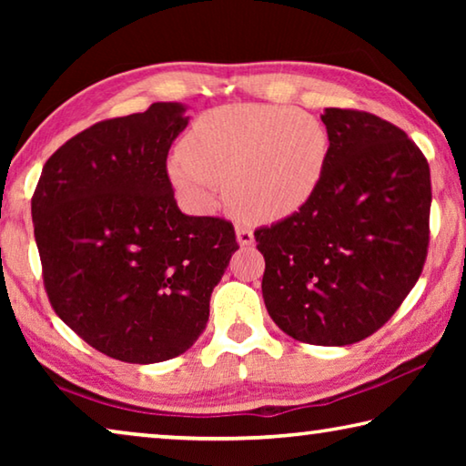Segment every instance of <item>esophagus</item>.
Returning a JSON list of instances; mask_svg holds the SVG:
<instances>
[{
  "mask_svg": "<svg viewBox=\"0 0 466 466\" xmlns=\"http://www.w3.org/2000/svg\"><path fill=\"white\" fill-rule=\"evenodd\" d=\"M236 238H238L240 247H250V244L255 242V234H252L248 226L238 224V226H236Z\"/></svg>",
  "mask_w": 466,
  "mask_h": 466,
  "instance_id": "esophagus-1",
  "label": "esophagus"
}]
</instances>
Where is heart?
<instances>
[{
	"instance_id": "obj_1",
	"label": "heart",
	"mask_w": 466,
	"mask_h": 466,
	"mask_svg": "<svg viewBox=\"0 0 466 466\" xmlns=\"http://www.w3.org/2000/svg\"><path fill=\"white\" fill-rule=\"evenodd\" d=\"M329 157V133L299 108L230 105L205 113L168 172L195 209L209 211L222 185L238 214L286 218L310 199Z\"/></svg>"
}]
</instances>
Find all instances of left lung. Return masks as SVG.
I'll list each match as a JSON object with an SVG mask.
<instances>
[{
	"label": "left lung",
	"mask_w": 466,
	"mask_h": 466,
	"mask_svg": "<svg viewBox=\"0 0 466 466\" xmlns=\"http://www.w3.org/2000/svg\"><path fill=\"white\" fill-rule=\"evenodd\" d=\"M327 167L294 214L255 230L263 299L283 333L351 345L389 322L430 244V164L403 129L366 110L327 108Z\"/></svg>",
	"instance_id": "obj_1"
}]
</instances>
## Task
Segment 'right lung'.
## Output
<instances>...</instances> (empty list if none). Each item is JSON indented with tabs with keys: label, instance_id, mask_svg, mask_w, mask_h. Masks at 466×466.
<instances>
[{
	"label": "right lung",
	"instance_id": "obj_1",
	"mask_svg": "<svg viewBox=\"0 0 466 466\" xmlns=\"http://www.w3.org/2000/svg\"><path fill=\"white\" fill-rule=\"evenodd\" d=\"M185 106L100 121L66 141L33 195L53 310L94 350L129 364L177 358L203 333L211 291L238 250L232 222L185 216L167 170Z\"/></svg>",
	"mask_w": 466,
	"mask_h": 466
}]
</instances>
